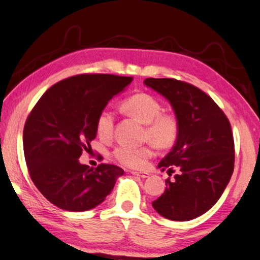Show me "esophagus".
Returning <instances> with one entry per match:
<instances>
[{"instance_id": "obj_1", "label": "esophagus", "mask_w": 260, "mask_h": 260, "mask_svg": "<svg viewBox=\"0 0 260 260\" xmlns=\"http://www.w3.org/2000/svg\"><path fill=\"white\" fill-rule=\"evenodd\" d=\"M132 174L134 176L137 177H140V179H146V177L150 176V174L147 173H139V172H132Z\"/></svg>"}]
</instances>
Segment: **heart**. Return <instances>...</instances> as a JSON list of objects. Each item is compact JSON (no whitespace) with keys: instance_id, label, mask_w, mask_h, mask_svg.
<instances>
[{"instance_id":"obj_1","label":"heart","mask_w":260,"mask_h":260,"mask_svg":"<svg viewBox=\"0 0 260 260\" xmlns=\"http://www.w3.org/2000/svg\"><path fill=\"white\" fill-rule=\"evenodd\" d=\"M122 109L128 115L145 124L144 138L160 149L174 145L179 136V122L170 114H162V107L156 98L147 93H137L123 101ZM96 132L103 140H109L114 132V114L102 110L96 120ZM151 146H119L114 151L117 162L127 168H143L152 156Z\"/></svg>"}]
</instances>
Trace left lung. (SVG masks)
Instances as JSON below:
<instances>
[{"label": "left lung", "instance_id": "left-lung-1", "mask_svg": "<svg viewBox=\"0 0 260 260\" xmlns=\"http://www.w3.org/2000/svg\"><path fill=\"white\" fill-rule=\"evenodd\" d=\"M147 87L162 94L179 122L173 149L158 163L174 180L152 202L172 221H190L209 211L224 192L234 170V139L224 113L205 92L175 79L147 78Z\"/></svg>", "mask_w": 260, "mask_h": 260}]
</instances>
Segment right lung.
I'll use <instances>...</instances> for the list:
<instances>
[{"mask_svg": "<svg viewBox=\"0 0 260 260\" xmlns=\"http://www.w3.org/2000/svg\"><path fill=\"white\" fill-rule=\"evenodd\" d=\"M132 78L81 74L55 84L39 98L24 127V153L39 192L66 211L96 208L113 190L123 169L79 162L97 136L96 120L108 102L126 90Z\"/></svg>", "mask_w": 260, "mask_h": 260, "instance_id": "1", "label": "right lung"}]
</instances>
